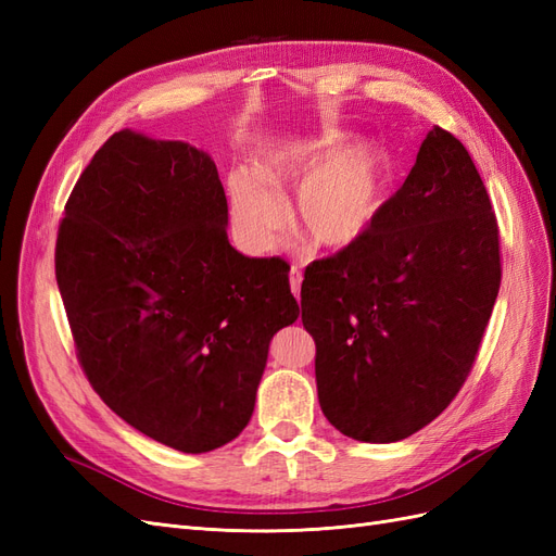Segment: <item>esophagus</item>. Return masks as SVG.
Listing matches in <instances>:
<instances>
[{
  "label": "esophagus",
  "mask_w": 556,
  "mask_h": 556,
  "mask_svg": "<svg viewBox=\"0 0 556 556\" xmlns=\"http://www.w3.org/2000/svg\"><path fill=\"white\" fill-rule=\"evenodd\" d=\"M301 280H304V276H301V271L296 266L290 268V288H292V294L299 299L301 294Z\"/></svg>",
  "instance_id": "obj_1"
}]
</instances>
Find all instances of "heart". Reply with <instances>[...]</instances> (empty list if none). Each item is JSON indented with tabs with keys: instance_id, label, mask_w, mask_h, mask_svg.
I'll list each match as a JSON object with an SVG mask.
<instances>
[{
	"instance_id": "heart-1",
	"label": "heart",
	"mask_w": 556,
	"mask_h": 556,
	"mask_svg": "<svg viewBox=\"0 0 556 556\" xmlns=\"http://www.w3.org/2000/svg\"><path fill=\"white\" fill-rule=\"evenodd\" d=\"M296 188L294 223L306 239L341 252L366 239L384 211L392 185V157L371 141H352L325 131L280 143L257 160V172L227 176L229 223L248 252H268L285 227L282 192Z\"/></svg>"
}]
</instances>
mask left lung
<instances>
[{
  "label": "left lung",
  "instance_id": "8db88e82",
  "mask_svg": "<svg viewBox=\"0 0 556 556\" xmlns=\"http://www.w3.org/2000/svg\"><path fill=\"white\" fill-rule=\"evenodd\" d=\"M498 285L490 194L464 143L433 127L366 239L301 282L325 417L364 443L427 427L462 390Z\"/></svg>",
  "mask_w": 556,
  "mask_h": 556
}]
</instances>
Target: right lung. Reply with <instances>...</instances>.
I'll list each match as a JSON object with an SVG mask.
<instances>
[{"label": "right lung", "mask_w": 556, "mask_h": 556, "mask_svg": "<svg viewBox=\"0 0 556 556\" xmlns=\"http://www.w3.org/2000/svg\"><path fill=\"white\" fill-rule=\"evenodd\" d=\"M208 153L123 129L64 206L55 278L92 390L127 425L199 454L255 410L274 333L299 317L290 266L227 239Z\"/></svg>", "instance_id": "right-lung-1"}]
</instances>
